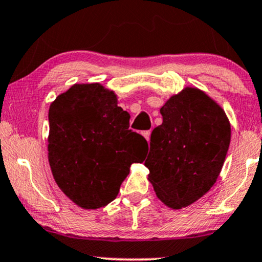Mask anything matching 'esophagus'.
<instances>
[{
    "instance_id": "34e87169",
    "label": "esophagus",
    "mask_w": 262,
    "mask_h": 262,
    "mask_svg": "<svg viewBox=\"0 0 262 262\" xmlns=\"http://www.w3.org/2000/svg\"><path fill=\"white\" fill-rule=\"evenodd\" d=\"M150 133H151L150 130H145V132H143V135H144V138H145V139H146L147 141L150 140Z\"/></svg>"
}]
</instances>
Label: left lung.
Returning <instances> with one entry per match:
<instances>
[{"instance_id":"left-lung-1","label":"left lung","mask_w":262,"mask_h":262,"mask_svg":"<svg viewBox=\"0 0 262 262\" xmlns=\"http://www.w3.org/2000/svg\"><path fill=\"white\" fill-rule=\"evenodd\" d=\"M162 124L151 133L145 166L149 181L171 209L189 206L215 184L231 141V124L204 91L185 88L160 110Z\"/></svg>"}]
</instances>
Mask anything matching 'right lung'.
Segmentation results:
<instances>
[{"label":"right lung","instance_id":"right-lung-1","mask_svg":"<svg viewBox=\"0 0 262 262\" xmlns=\"http://www.w3.org/2000/svg\"><path fill=\"white\" fill-rule=\"evenodd\" d=\"M129 113L101 84H75L49 110V162L56 183L83 209L116 199L147 141L129 129Z\"/></svg>","mask_w":262,"mask_h":262}]
</instances>
